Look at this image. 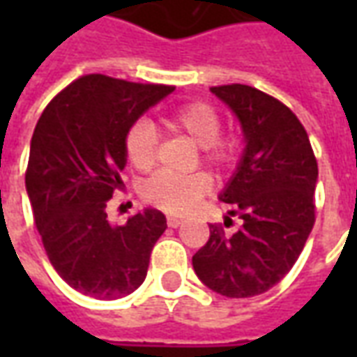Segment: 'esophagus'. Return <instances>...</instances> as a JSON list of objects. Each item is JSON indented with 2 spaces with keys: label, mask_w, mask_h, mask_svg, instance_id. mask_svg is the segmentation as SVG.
<instances>
[{
  "label": "esophagus",
  "mask_w": 357,
  "mask_h": 357,
  "mask_svg": "<svg viewBox=\"0 0 357 357\" xmlns=\"http://www.w3.org/2000/svg\"><path fill=\"white\" fill-rule=\"evenodd\" d=\"M166 224H168V227H179V225L183 224V220L176 216H168L166 218Z\"/></svg>",
  "instance_id": "34e87169"
}]
</instances>
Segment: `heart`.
<instances>
[{
  "mask_svg": "<svg viewBox=\"0 0 357 357\" xmlns=\"http://www.w3.org/2000/svg\"><path fill=\"white\" fill-rule=\"evenodd\" d=\"M168 130L189 139L201 151V160L212 170L224 172L233 168L241 156L243 143L237 135H220L222 116L210 102L191 101L172 110L164 118ZM155 126L147 120H137L126 133L124 151L128 162L135 170H149L156 160ZM210 191V178L206 174L174 176L158 172L145 181L141 189L143 199L156 208L170 214H185Z\"/></svg>",
  "mask_w": 357,
  "mask_h": 357,
  "instance_id": "heart-1",
  "label": "heart"
}]
</instances>
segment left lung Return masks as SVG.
Wrapping results in <instances>:
<instances>
[{"mask_svg": "<svg viewBox=\"0 0 357 357\" xmlns=\"http://www.w3.org/2000/svg\"><path fill=\"white\" fill-rule=\"evenodd\" d=\"M210 89L245 135L243 158L220 195L243 224L233 235L210 224L193 269L218 294L248 298L269 291L298 260L315 222L317 160L304 126L279 99L243 84Z\"/></svg>", "mask_w": 357, "mask_h": 357, "instance_id": "left-lung-1", "label": "left lung"}]
</instances>
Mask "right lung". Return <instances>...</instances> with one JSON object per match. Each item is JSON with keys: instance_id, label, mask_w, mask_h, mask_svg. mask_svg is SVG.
I'll use <instances>...</instances> for the list:
<instances>
[{"instance_id": "right-lung-1", "label": "right lung", "mask_w": 357, "mask_h": 357, "mask_svg": "<svg viewBox=\"0 0 357 357\" xmlns=\"http://www.w3.org/2000/svg\"><path fill=\"white\" fill-rule=\"evenodd\" d=\"M172 91L88 74L55 95L36 124L26 168L36 227L51 266L82 294L122 298L145 281L166 218L147 208L110 225L105 208L122 185L130 126Z\"/></svg>"}]
</instances>
